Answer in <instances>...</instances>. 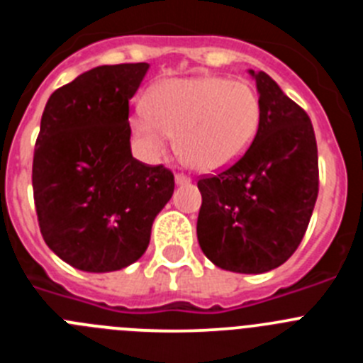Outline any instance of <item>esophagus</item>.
Returning <instances> with one entry per match:
<instances>
[{"label":"esophagus","instance_id":"obj_1","mask_svg":"<svg viewBox=\"0 0 363 363\" xmlns=\"http://www.w3.org/2000/svg\"><path fill=\"white\" fill-rule=\"evenodd\" d=\"M174 179H176V184H178V185L191 184V178H187V176H185V174H176Z\"/></svg>","mask_w":363,"mask_h":363}]
</instances>
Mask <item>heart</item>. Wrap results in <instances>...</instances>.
I'll return each instance as SVG.
<instances>
[{
  "mask_svg": "<svg viewBox=\"0 0 363 363\" xmlns=\"http://www.w3.org/2000/svg\"><path fill=\"white\" fill-rule=\"evenodd\" d=\"M262 118L258 94L249 83L220 76L169 79L140 105L133 127L150 156L167 150L176 134L179 158L196 171H218L249 149Z\"/></svg>",
  "mask_w": 363,
  "mask_h": 363,
  "instance_id": "b5f03b06",
  "label": "heart"
}]
</instances>
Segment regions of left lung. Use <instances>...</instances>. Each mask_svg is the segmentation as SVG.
<instances>
[{"mask_svg":"<svg viewBox=\"0 0 363 363\" xmlns=\"http://www.w3.org/2000/svg\"><path fill=\"white\" fill-rule=\"evenodd\" d=\"M259 127L238 162L198 182V242L216 267L259 274L300 245L318 198V149L307 112L269 74L249 70Z\"/></svg>","mask_w":363,"mask_h":363,"instance_id":"1","label":"left lung"}]
</instances>
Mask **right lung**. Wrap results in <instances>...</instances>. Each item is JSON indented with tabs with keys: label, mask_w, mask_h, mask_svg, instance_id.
Returning a JSON list of instances; mask_svg holds the SVG:
<instances>
[{
	"label": "right lung",
	"mask_w": 363,
	"mask_h": 363,
	"mask_svg": "<svg viewBox=\"0 0 363 363\" xmlns=\"http://www.w3.org/2000/svg\"><path fill=\"white\" fill-rule=\"evenodd\" d=\"M149 63L101 65L52 92L34 149L32 189L50 251L86 272L143 256L174 176L130 152L129 101Z\"/></svg>",
	"instance_id": "right-lung-1"
}]
</instances>
